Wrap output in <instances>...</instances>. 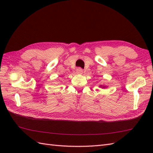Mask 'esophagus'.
<instances>
[{
  "label": "esophagus",
  "instance_id": "1",
  "mask_svg": "<svg viewBox=\"0 0 153 153\" xmlns=\"http://www.w3.org/2000/svg\"><path fill=\"white\" fill-rule=\"evenodd\" d=\"M76 73L78 74H83V70L80 68H77V69L76 70Z\"/></svg>",
  "mask_w": 153,
  "mask_h": 153
}]
</instances>
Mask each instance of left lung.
Here are the masks:
<instances>
[{"instance_id":"left-lung-1","label":"left lung","mask_w":153,"mask_h":153,"mask_svg":"<svg viewBox=\"0 0 153 153\" xmlns=\"http://www.w3.org/2000/svg\"><path fill=\"white\" fill-rule=\"evenodd\" d=\"M99 87H100V88H102V89H105V88H106V85H100Z\"/></svg>"}]
</instances>
